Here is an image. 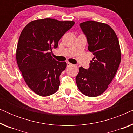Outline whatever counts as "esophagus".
Segmentation results:
<instances>
[{"label":"esophagus","instance_id":"obj_1","mask_svg":"<svg viewBox=\"0 0 133 133\" xmlns=\"http://www.w3.org/2000/svg\"><path fill=\"white\" fill-rule=\"evenodd\" d=\"M72 64L71 63H69V62H67V66H71Z\"/></svg>","mask_w":133,"mask_h":133}]
</instances>
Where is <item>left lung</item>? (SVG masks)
<instances>
[{"label":"left lung","instance_id":"1","mask_svg":"<svg viewBox=\"0 0 133 133\" xmlns=\"http://www.w3.org/2000/svg\"><path fill=\"white\" fill-rule=\"evenodd\" d=\"M86 36L88 50L94 56L90 67L81 66L76 81L82 93L88 97L101 95L111 82L121 61L119 42L106 23L88 21L80 23Z\"/></svg>","mask_w":133,"mask_h":133}]
</instances>
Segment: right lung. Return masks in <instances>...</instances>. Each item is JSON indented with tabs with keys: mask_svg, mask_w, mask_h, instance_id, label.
Instances as JSON below:
<instances>
[{
	"mask_svg": "<svg viewBox=\"0 0 133 133\" xmlns=\"http://www.w3.org/2000/svg\"><path fill=\"white\" fill-rule=\"evenodd\" d=\"M74 25L73 21L46 18L31 21L22 31L16 61L25 82L38 95L50 96L59 89V76L66 63L52 58V48H57L59 40Z\"/></svg>",
	"mask_w": 133,
	"mask_h": 133,
	"instance_id": "1",
	"label": "right lung"
}]
</instances>
